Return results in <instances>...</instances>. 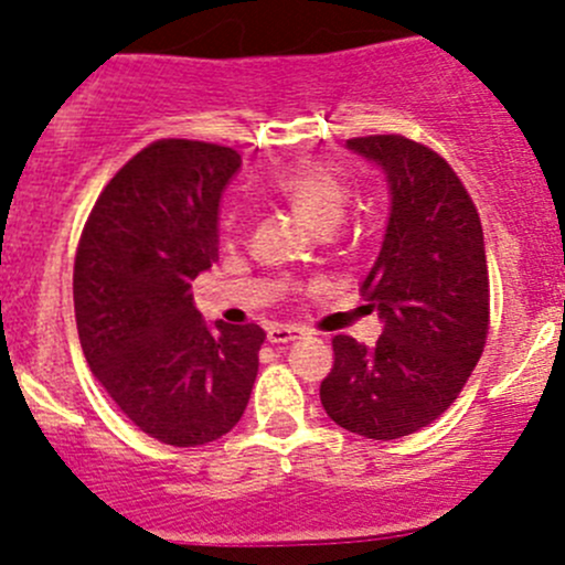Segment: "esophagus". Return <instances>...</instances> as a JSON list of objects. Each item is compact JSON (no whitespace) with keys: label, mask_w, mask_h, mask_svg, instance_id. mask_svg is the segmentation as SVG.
I'll return each mask as SVG.
<instances>
[{"label":"esophagus","mask_w":565,"mask_h":565,"mask_svg":"<svg viewBox=\"0 0 565 565\" xmlns=\"http://www.w3.org/2000/svg\"><path fill=\"white\" fill-rule=\"evenodd\" d=\"M300 335H303V330L292 328V324H273V328H267V341L270 344H289V341L300 339Z\"/></svg>","instance_id":"1"}]
</instances>
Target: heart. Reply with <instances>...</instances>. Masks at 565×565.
Instances as JSON below:
<instances>
[{
  "label": "heart",
  "instance_id": "b5f03b06",
  "mask_svg": "<svg viewBox=\"0 0 565 565\" xmlns=\"http://www.w3.org/2000/svg\"><path fill=\"white\" fill-rule=\"evenodd\" d=\"M270 188L278 199H284L298 213L300 221H306L311 230L322 232V235H328L341 224L347 202H350L347 182L322 163L311 161L281 172L270 182Z\"/></svg>",
  "mask_w": 565,
  "mask_h": 565
}]
</instances>
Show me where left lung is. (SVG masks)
Here are the masks:
<instances>
[{
    "instance_id": "1",
    "label": "left lung",
    "mask_w": 565,
    "mask_h": 565,
    "mask_svg": "<svg viewBox=\"0 0 565 565\" xmlns=\"http://www.w3.org/2000/svg\"><path fill=\"white\" fill-rule=\"evenodd\" d=\"M388 182L383 246L361 295L383 333L335 335L319 385L324 413L369 440H396L440 418L476 369L489 330V270L476 204L454 169L404 136L350 139Z\"/></svg>"
}]
</instances>
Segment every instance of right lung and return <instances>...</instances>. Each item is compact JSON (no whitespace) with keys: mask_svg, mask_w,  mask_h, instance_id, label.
<instances>
[{"mask_svg":"<svg viewBox=\"0 0 565 565\" xmlns=\"http://www.w3.org/2000/svg\"><path fill=\"white\" fill-rule=\"evenodd\" d=\"M232 147L167 139L130 158L95 202L73 270L78 341L119 409L177 448L218 440L246 413L259 324H207L191 281L218 262Z\"/></svg>","mask_w":565,"mask_h":565,"instance_id":"1","label":"right lung"}]
</instances>
